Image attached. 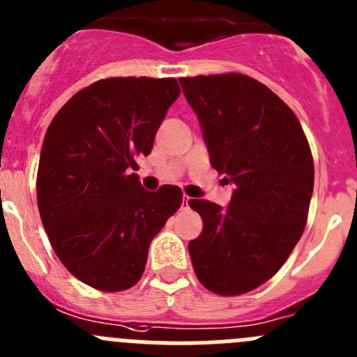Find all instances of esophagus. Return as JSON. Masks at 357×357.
Returning <instances> with one entry per match:
<instances>
[{
  "label": "esophagus",
  "instance_id": "obj_1",
  "mask_svg": "<svg viewBox=\"0 0 357 357\" xmlns=\"http://www.w3.org/2000/svg\"><path fill=\"white\" fill-rule=\"evenodd\" d=\"M190 204H192V199H190V197H183L181 208H183V209H188Z\"/></svg>",
  "mask_w": 357,
  "mask_h": 357
}]
</instances>
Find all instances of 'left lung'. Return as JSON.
Segmentation results:
<instances>
[{
  "label": "left lung",
  "mask_w": 357,
  "mask_h": 357,
  "mask_svg": "<svg viewBox=\"0 0 357 357\" xmlns=\"http://www.w3.org/2000/svg\"><path fill=\"white\" fill-rule=\"evenodd\" d=\"M201 121L211 167L234 183L229 208L192 199L202 218L188 243L199 282L239 296L268 282L305 231L314 192V158L292 109L243 73L181 77Z\"/></svg>",
  "instance_id": "obj_1"
}]
</instances>
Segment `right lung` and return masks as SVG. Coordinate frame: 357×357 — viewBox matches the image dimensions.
Masks as SVG:
<instances>
[{
	"mask_svg": "<svg viewBox=\"0 0 357 357\" xmlns=\"http://www.w3.org/2000/svg\"><path fill=\"white\" fill-rule=\"evenodd\" d=\"M181 89L176 79L107 77L77 91L45 132L36 172L40 218L59 261L103 292L133 287L181 188L146 192L139 156Z\"/></svg>",
	"mask_w": 357,
	"mask_h": 357,
	"instance_id": "right-lung-1",
	"label": "right lung"
}]
</instances>
